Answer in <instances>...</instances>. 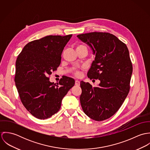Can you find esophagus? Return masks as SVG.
Masks as SVG:
<instances>
[{"instance_id":"1","label":"esophagus","mask_w":150,"mask_h":150,"mask_svg":"<svg viewBox=\"0 0 150 150\" xmlns=\"http://www.w3.org/2000/svg\"><path fill=\"white\" fill-rule=\"evenodd\" d=\"M75 84H76V86H80V81H79V80H76V81H75Z\"/></svg>"}]
</instances>
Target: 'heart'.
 <instances>
[{
    "mask_svg": "<svg viewBox=\"0 0 150 150\" xmlns=\"http://www.w3.org/2000/svg\"><path fill=\"white\" fill-rule=\"evenodd\" d=\"M83 47H86V46H84V45H82V44H79L76 47V50L77 49H79V48H83ZM75 75L76 76H79L80 74V72L79 71H76L75 73H74Z\"/></svg>",
    "mask_w": 150,
    "mask_h": 150,
    "instance_id": "b5f03b06",
    "label": "heart"
}]
</instances>
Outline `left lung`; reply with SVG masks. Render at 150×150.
I'll list each match as a JSON object with an SVG mask.
<instances>
[{
    "mask_svg": "<svg viewBox=\"0 0 150 150\" xmlns=\"http://www.w3.org/2000/svg\"><path fill=\"white\" fill-rule=\"evenodd\" d=\"M77 37L91 48L95 57L88 77L100 81L97 87L80 82L81 107L93 120H107L122 106L130 89L133 67L128 47L116 36L106 32H91Z\"/></svg>",
    "mask_w": 150,
    "mask_h": 150,
    "instance_id": "left-lung-1",
    "label": "left lung"
}]
</instances>
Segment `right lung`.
<instances>
[{
	"mask_svg": "<svg viewBox=\"0 0 150 150\" xmlns=\"http://www.w3.org/2000/svg\"><path fill=\"white\" fill-rule=\"evenodd\" d=\"M71 36L50 35L30 42L17 58L14 81L20 98L26 109L38 119L57 113L74 85V80L67 76L57 84L50 82L48 77L59 66L62 52Z\"/></svg>",
	"mask_w": 150,
	"mask_h": 150,
	"instance_id": "1",
	"label": "right lung"
}]
</instances>
